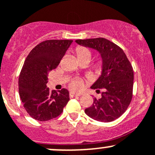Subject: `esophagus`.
<instances>
[{"instance_id": "1", "label": "esophagus", "mask_w": 155, "mask_h": 155, "mask_svg": "<svg viewBox=\"0 0 155 155\" xmlns=\"http://www.w3.org/2000/svg\"><path fill=\"white\" fill-rule=\"evenodd\" d=\"M69 96H70L71 98L76 97V96H79V94L75 93V92H70V93H69Z\"/></svg>"}]
</instances>
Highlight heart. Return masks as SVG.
<instances>
[{
  "label": "heart",
  "instance_id": "obj_1",
  "mask_svg": "<svg viewBox=\"0 0 155 155\" xmlns=\"http://www.w3.org/2000/svg\"><path fill=\"white\" fill-rule=\"evenodd\" d=\"M76 54L77 56L79 61L82 60H89V62L92 60V53L89 48L85 47H77L76 48ZM94 70L96 74H101L104 69V63L102 60H99L94 65ZM70 87L74 90H79L82 86V82L80 80H73L69 84Z\"/></svg>",
  "mask_w": 155,
  "mask_h": 155
}]
</instances>
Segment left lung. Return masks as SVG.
I'll list each match as a JSON object with an SVG mask.
<instances>
[{
  "label": "left lung",
  "mask_w": 155,
  "mask_h": 155,
  "mask_svg": "<svg viewBox=\"0 0 155 155\" xmlns=\"http://www.w3.org/2000/svg\"><path fill=\"white\" fill-rule=\"evenodd\" d=\"M76 43L100 53L104 69L98 80L91 86L103 92L100 99L94 98L92 105L86 108L88 116L96 121L109 122L119 118L132 99L134 71L132 66L118 45L107 39L76 40Z\"/></svg>",
  "instance_id": "left-lung-1"
}]
</instances>
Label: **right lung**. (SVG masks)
<instances>
[{"label":"right lung","mask_w":155,"mask_h":155,"mask_svg":"<svg viewBox=\"0 0 155 155\" xmlns=\"http://www.w3.org/2000/svg\"><path fill=\"white\" fill-rule=\"evenodd\" d=\"M73 40H48L37 45L28 54L18 79L19 94L24 108L40 121L58 117L69 102L66 89L55 91L47 87V74L56 69Z\"/></svg>","instance_id":"right-lung-1"}]
</instances>
